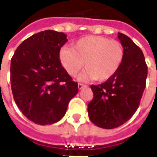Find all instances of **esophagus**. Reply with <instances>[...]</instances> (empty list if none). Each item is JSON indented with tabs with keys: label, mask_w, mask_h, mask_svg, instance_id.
Wrapping results in <instances>:
<instances>
[{
	"label": "esophagus",
	"mask_w": 157,
	"mask_h": 157,
	"mask_svg": "<svg viewBox=\"0 0 157 157\" xmlns=\"http://www.w3.org/2000/svg\"><path fill=\"white\" fill-rule=\"evenodd\" d=\"M86 85H84V84H82V83H78V88L79 89H82V88H84V87H86Z\"/></svg>",
	"instance_id": "esophagus-1"
}]
</instances>
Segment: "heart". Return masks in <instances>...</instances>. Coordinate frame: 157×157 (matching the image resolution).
Masks as SVG:
<instances>
[{"label": "heart", "instance_id": "heart-1", "mask_svg": "<svg viewBox=\"0 0 157 157\" xmlns=\"http://www.w3.org/2000/svg\"><path fill=\"white\" fill-rule=\"evenodd\" d=\"M59 59L71 76L85 66L80 80L105 82L116 75L124 59V48L119 41L99 36H86L75 41L72 49L62 48Z\"/></svg>", "mask_w": 157, "mask_h": 157}]
</instances>
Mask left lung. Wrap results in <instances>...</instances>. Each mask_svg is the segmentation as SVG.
Segmentation results:
<instances>
[{
  "label": "left lung",
  "instance_id": "8db88e82",
  "mask_svg": "<svg viewBox=\"0 0 157 157\" xmlns=\"http://www.w3.org/2000/svg\"><path fill=\"white\" fill-rule=\"evenodd\" d=\"M118 38L124 48L122 64L111 78L91 86L94 98L87 105L90 121L105 129L120 127L136 112L148 73L141 49L122 33H118Z\"/></svg>",
  "mask_w": 157,
  "mask_h": 157
}]
</instances>
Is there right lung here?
<instances>
[{
  "label": "right lung",
  "mask_w": 157,
  "mask_h": 157,
  "mask_svg": "<svg viewBox=\"0 0 157 157\" xmlns=\"http://www.w3.org/2000/svg\"><path fill=\"white\" fill-rule=\"evenodd\" d=\"M67 36L45 30L25 40L11 60V87L22 113L36 124L58 122L78 93L77 82L61 65L60 48Z\"/></svg>",
  "instance_id": "obj_1"
}]
</instances>
